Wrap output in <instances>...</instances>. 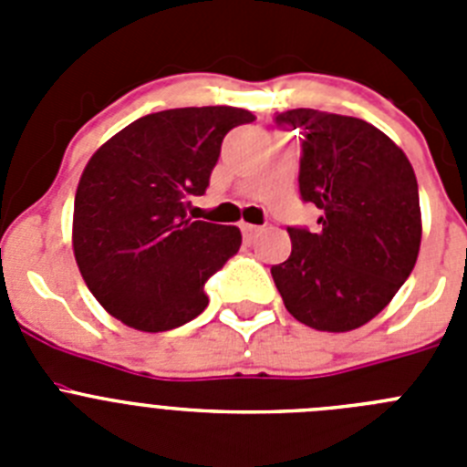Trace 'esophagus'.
Segmentation results:
<instances>
[{
  "label": "esophagus",
  "instance_id": "obj_1",
  "mask_svg": "<svg viewBox=\"0 0 467 467\" xmlns=\"http://www.w3.org/2000/svg\"><path fill=\"white\" fill-rule=\"evenodd\" d=\"M241 231H243V236H245V241H254V238L259 236V226L254 224H241Z\"/></svg>",
  "mask_w": 467,
  "mask_h": 467
}]
</instances>
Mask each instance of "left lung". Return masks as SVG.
I'll return each mask as SVG.
<instances>
[{"label": "left lung", "mask_w": 467, "mask_h": 467, "mask_svg": "<svg viewBox=\"0 0 467 467\" xmlns=\"http://www.w3.org/2000/svg\"><path fill=\"white\" fill-rule=\"evenodd\" d=\"M304 133L299 193L320 231L287 226L292 253L271 266L285 308L320 332H350L388 306L419 257L414 168L372 123L317 109L275 114Z\"/></svg>", "instance_id": "1"}]
</instances>
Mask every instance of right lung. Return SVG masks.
<instances>
[{"mask_svg":"<svg viewBox=\"0 0 467 467\" xmlns=\"http://www.w3.org/2000/svg\"><path fill=\"white\" fill-rule=\"evenodd\" d=\"M238 107H180L138 119L90 156L74 196V257L105 311L166 332L208 306L205 283L241 247L236 226L187 217L203 196Z\"/></svg>","mask_w":467,"mask_h":467,"instance_id":"add662e5","label":"right lung"}]
</instances>
